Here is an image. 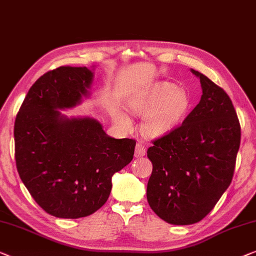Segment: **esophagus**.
Returning a JSON list of instances; mask_svg holds the SVG:
<instances>
[{
  "label": "esophagus",
  "instance_id": "esophagus-1",
  "mask_svg": "<svg viewBox=\"0 0 256 256\" xmlns=\"http://www.w3.org/2000/svg\"><path fill=\"white\" fill-rule=\"evenodd\" d=\"M146 146H144L142 143H137L135 148V157L136 158L143 157V156H146Z\"/></svg>",
  "mask_w": 256,
  "mask_h": 256
}]
</instances>
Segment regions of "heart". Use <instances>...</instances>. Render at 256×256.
I'll return each instance as SVG.
<instances>
[{
	"instance_id": "obj_1",
	"label": "heart",
	"mask_w": 256,
	"mask_h": 256,
	"mask_svg": "<svg viewBox=\"0 0 256 256\" xmlns=\"http://www.w3.org/2000/svg\"><path fill=\"white\" fill-rule=\"evenodd\" d=\"M190 97L186 90L162 80L132 97L129 107L138 116H146L143 130L146 135L160 137L179 127L190 113ZM118 119L124 124L129 121L122 112L118 113Z\"/></svg>"
}]
</instances>
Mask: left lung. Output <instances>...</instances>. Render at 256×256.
Segmentation results:
<instances>
[{
    "instance_id": "left-lung-1",
    "label": "left lung",
    "mask_w": 256,
    "mask_h": 256,
    "mask_svg": "<svg viewBox=\"0 0 256 256\" xmlns=\"http://www.w3.org/2000/svg\"><path fill=\"white\" fill-rule=\"evenodd\" d=\"M201 100L180 127L148 149L152 173L146 187L150 208L173 225L198 223L228 190L240 146V124L223 88L203 74Z\"/></svg>"
}]
</instances>
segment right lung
<instances>
[{
  "label": "right lung",
  "instance_id": "obj_1",
  "mask_svg": "<svg viewBox=\"0 0 256 256\" xmlns=\"http://www.w3.org/2000/svg\"><path fill=\"white\" fill-rule=\"evenodd\" d=\"M94 68L60 66L30 88L14 121L17 171L34 201L58 218L86 217L105 204L112 176L134 157L136 142L108 136L98 120L68 118L90 97Z\"/></svg>",
  "mask_w": 256,
  "mask_h": 256
}]
</instances>
